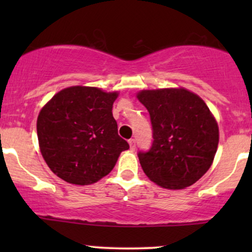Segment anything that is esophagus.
<instances>
[{
  "instance_id": "34e87169",
  "label": "esophagus",
  "mask_w": 252,
  "mask_h": 252,
  "mask_svg": "<svg viewBox=\"0 0 252 252\" xmlns=\"http://www.w3.org/2000/svg\"><path fill=\"white\" fill-rule=\"evenodd\" d=\"M129 146H130V149L135 150V148H136V141L134 140V138H130V140H129Z\"/></svg>"
}]
</instances>
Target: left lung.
Wrapping results in <instances>:
<instances>
[{"instance_id":"1","label":"left lung","mask_w":252,"mask_h":252,"mask_svg":"<svg viewBox=\"0 0 252 252\" xmlns=\"http://www.w3.org/2000/svg\"><path fill=\"white\" fill-rule=\"evenodd\" d=\"M137 98L150 115L153 143L138 152L143 172L158 186L182 189L209 170L219 142L210 109L186 89L143 90Z\"/></svg>"}]
</instances>
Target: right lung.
Segmentation results:
<instances>
[{"mask_svg": "<svg viewBox=\"0 0 252 252\" xmlns=\"http://www.w3.org/2000/svg\"><path fill=\"white\" fill-rule=\"evenodd\" d=\"M117 96L97 88L71 86L41 109L36 122L40 152L60 179L82 186L94 184L129 149L112 116Z\"/></svg>", "mask_w": 252, "mask_h": 252, "instance_id": "right-lung-1", "label": "right lung"}]
</instances>
